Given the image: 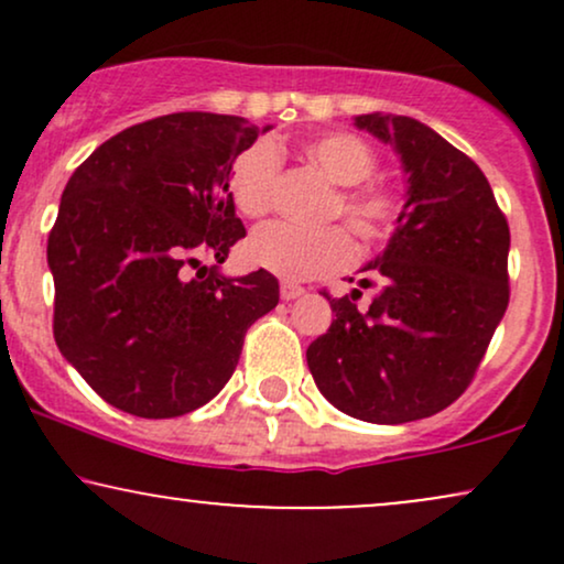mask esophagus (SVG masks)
Wrapping results in <instances>:
<instances>
[{"label":"esophagus","mask_w":564,"mask_h":564,"mask_svg":"<svg viewBox=\"0 0 564 564\" xmlns=\"http://www.w3.org/2000/svg\"><path fill=\"white\" fill-rule=\"evenodd\" d=\"M302 294H304L302 286H296V283H291V281H281V300L291 302V300H296V296H302Z\"/></svg>","instance_id":"1"}]
</instances>
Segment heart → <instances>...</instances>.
Wrapping results in <instances>:
<instances>
[{"mask_svg": "<svg viewBox=\"0 0 564 564\" xmlns=\"http://www.w3.org/2000/svg\"><path fill=\"white\" fill-rule=\"evenodd\" d=\"M304 161L339 185L328 217H341L366 246H379L398 232L405 217V193L392 180L373 177L379 156L352 132H326L302 140ZM281 156L270 142H254L232 159L228 187L243 217H264L275 204ZM249 260L286 281H307L345 270L355 260V243L339 225L323 230H300L286 223H270L251 232Z\"/></svg>", "mask_w": 564, "mask_h": 564, "instance_id": "1", "label": "heart"}]
</instances>
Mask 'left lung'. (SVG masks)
Here are the masks:
<instances>
[{"mask_svg":"<svg viewBox=\"0 0 564 564\" xmlns=\"http://www.w3.org/2000/svg\"><path fill=\"white\" fill-rule=\"evenodd\" d=\"M390 142L408 172V204L384 254L368 264L377 289L332 296L334 321L307 347L318 390L371 424L426 419L475 379L509 304V225L467 153L408 116L355 119ZM352 281V278H349Z\"/></svg>","mask_w":564,"mask_h":564,"instance_id":"left-lung-1","label":"left lung"}]
</instances>
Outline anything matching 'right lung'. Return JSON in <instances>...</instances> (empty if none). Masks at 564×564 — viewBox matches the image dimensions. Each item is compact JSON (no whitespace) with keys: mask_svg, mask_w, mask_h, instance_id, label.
Here are the masks:
<instances>
[{"mask_svg":"<svg viewBox=\"0 0 564 564\" xmlns=\"http://www.w3.org/2000/svg\"><path fill=\"white\" fill-rule=\"evenodd\" d=\"M254 140L238 116L170 113L106 140L70 174L47 241L53 334L119 411L174 419L209 403L251 323L278 304L268 270L225 278L203 264H223L246 236L228 177Z\"/></svg>","mask_w":564,"mask_h":564,"instance_id":"1","label":"right lung"}]
</instances>
